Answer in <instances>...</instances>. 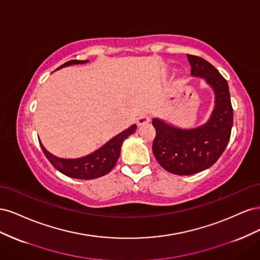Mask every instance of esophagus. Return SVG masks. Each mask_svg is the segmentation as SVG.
I'll use <instances>...</instances> for the list:
<instances>
[{
  "label": "esophagus",
  "instance_id": "obj_1",
  "mask_svg": "<svg viewBox=\"0 0 260 260\" xmlns=\"http://www.w3.org/2000/svg\"><path fill=\"white\" fill-rule=\"evenodd\" d=\"M149 121H151V117L148 115H141L138 119V124L144 125V124H147Z\"/></svg>",
  "mask_w": 260,
  "mask_h": 260
}]
</instances>
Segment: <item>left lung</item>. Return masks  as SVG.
<instances>
[{"instance_id":"1","label":"left lung","mask_w":260,"mask_h":260,"mask_svg":"<svg viewBox=\"0 0 260 260\" xmlns=\"http://www.w3.org/2000/svg\"><path fill=\"white\" fill-rule=\"evenodd\" d=\"M186 57L191 75L205 79L214 90L215 108L206 123L193 129L177 128L159 118L153 119L155 158L165 170L179 176H190L211 167L224 152L233 124L226 80L204 58L188 54Z\"/></svg>"}]
</instances>
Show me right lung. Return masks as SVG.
I'll use <instances>...</instances> for the list:
<instances>
[{
    "label": "right lung",
    "instance_id": "right-lung-1",
    "mask_svg": "<svg viewBox=\"0 0 260 260\" xmlns=\"http://www.w3.org/2000/svg\"><path fill=\"white\" fill-rule=\"evenodd\" d=\"M89 60L73 59L62 64L57 69L70 65L85 64ZM136 129L137 124H132L130 128L125 129L124 131L119 133V135L114 137L112 140H109L107 143L96 149L95 152L76 159L59 158V157L54 156L53 154L46 151L45 147L41 143L40 145L46 158L50 160L54 168H56L62 175L75 179L91 180L105 176L115 167V165L120 156L122 142L129 136H131L136 131Z\"/></svg>",
    "mask_w": 260,
    "mask_h": 260
}]
</instances>
